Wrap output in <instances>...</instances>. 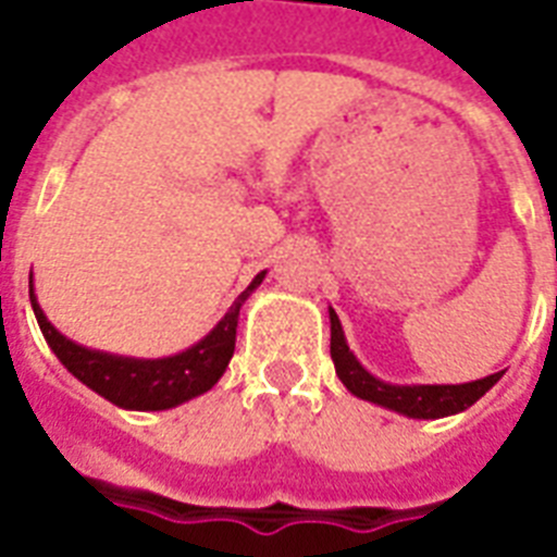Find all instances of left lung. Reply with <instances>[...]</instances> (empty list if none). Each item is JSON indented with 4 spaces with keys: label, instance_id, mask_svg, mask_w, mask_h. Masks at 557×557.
<instances>
[{
    "label": "left lung",
    "instance_id": "1",
    "mask_svg": "<svg viewBox=\"0 0 557 557\" xmlns=\"http://www.w3.org/2000/svg\"><path fill=\"white\" fill-rule=\"evenodd\" d=\"M330 352L335 361V372L344 381V387L352 396L372 401V405L387 407L393 413H401L407 419H442V416L462 413L474 405L476 398L485 396L488 389L500 381L503 372L485 375V379L468 381V384H389V381L375 379L356 352L349 349L347 335L341 330V321L335 309L330 306Z\"/></svg>",
    "mask_w": 557,
    "mask_h": 557
}]
</instances>
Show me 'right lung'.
Returning <instances> with one entry per match:
<instances>
[{
	"label": "right lung",
	"mask_w": 557,
	"mask_h": 557,
	"mask_svg": "<svg viewBox=\"0 0 557 557\" xmlns=\"http://www.w3.org/2000/svg\"><path fill=\"white\" fill-rule=\"evenodd\" d=\"M262 280H265V271H260L251 280V286L236 297L225 318L199 344H193V347L168 358H129L74 344L46 318L42 306L37 304L34 280L30 277L28 295L30 309L37 314L39 330H42V338L74 379L83 381L98 396H103L112 405L124 407V410H170V407L185 405L190 398L208 393L222 379L227 361L234 356L239 309Z\"/></svg>",
	"instance_id": "obj_1"
}]
</instances>
